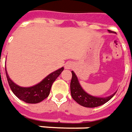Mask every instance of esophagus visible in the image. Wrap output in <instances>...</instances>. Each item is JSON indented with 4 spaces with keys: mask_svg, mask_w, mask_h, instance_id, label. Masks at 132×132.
I'll list each match as a JSON object with an SVG mask.
<instances>
[{
    "mask_svg": "<svg viewBox=\"0 0 132 132\" xmlns=\"http://www.w3.org/2000/svg\"><path fill=\"white\" fill-rule=\"evenodd\" d=\"M72 66H73V64H72V63H70V62H68V63H66V64H65V68L67 69H72Z\"/></svg>",
    "mask_w": 132,
    "mask_h": 132,
    "instance_id": "34e87169",
    "label": "esophagus"
}]
</instances>
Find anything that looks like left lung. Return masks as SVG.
Segmentation results:
<instances>
[{
    "mask_svg": "<svg viewBox=\"0 0 132 132\" xmlns=\"http://www.w3.org/2000/svg\"><path fill=\"white\" fill-rule=\"evenodd\" d=\"M109 32L110 33L113 32L111 30H109ZM72 77L71 83H70L71 95H72V98L81 106L84 107H88V108L97 107L106 103V102H108L115 95L114 93L106 97H95V96L89 95L81 87L75 73L72 71Z\"/></svg>",
    "mask_w": 132,
    "mask_h": 132,
    "instance_id": "1",
    "label": "left lung"
}]
</instances>
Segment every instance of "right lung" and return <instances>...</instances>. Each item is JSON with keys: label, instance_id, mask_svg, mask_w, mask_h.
<instances>
[{"label": "right lung", "instance_id": "add662e5", "mask_svg": "<svg viewBox=\"0 0 132 132\" xmlns=\"http://www.w3.org/2000/svg\"><path fill=\"white\" fill-rule=\"evenodd\" d=\"M63 69L64 68L62 67L55 72H52L45 77L41 82L31 87H21L15 84L9 78L6 72V75L9 87L16 97L27 103H37L46 99L49 96L52 83L63 71Z\"/></svg>", "mask_w": 132, "mask_h": 132}]
</instances>
